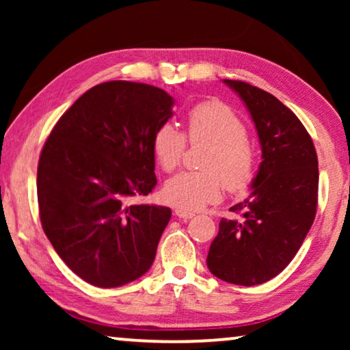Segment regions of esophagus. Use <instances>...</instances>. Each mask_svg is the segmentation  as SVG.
<instances>
[{
    "label": "esophagus",
    "mask_w": 350,
    "mask_h": 350,
    "mask_svg": "<svg viewBox=\"0 0 350 350\" xmlns=\"http://www.w3.org/2000/svg\"><path fill=\"white\" fill-rule=\"evenodd\" d=\"M175 215L178 218H181V219H189V218L194 217L193 212H186V210H183V208H176L175 210Z\"/></svg>",
    "instance_id": "34e87169"
}]
</instances>
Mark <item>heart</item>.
Returning <instances> with one entry per match:
<instances>
[{
  "label": "heart",
  "instance_id": "1",
  "mask_svg": "<svg viewBox=\"0 0 350 350\" xmlns=\"http://www.w3.org/2000/svg\"><path fill=\"white\" fill-rule=\"evenodd\" d=\"M186 135L191 142L212 145L202 172H181L164 186V198L175 207L200 210L221 199L223 188L243 191L255 176V151L247 140V129L237 114L219 102L196 105L186 118ZM186 148L185 133L165 122L152 137V151L159 165L172 172L180 165Z\"/></svg>",
  "mask_w": 350,
  "mask_h": 350
}]
</instances>
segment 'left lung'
Here are the masks:
<instances>
[{"label":"left lung","instance_id":"1","mask_svg":"<svg viewBox=\"0 0 350 350\" xmlns=\"http://www.w3.org/2000/svg\"><path fill=\"white\" fill-rule=\"evenodd\" d=\"M245 105L261 146L252 193L231 207L210 245L207 266L234 285H260L280 274L304 242L317 210L319 161L296 114L266 90L223 79Z\"/></svg>","mask_w":350,"mask_h":350}]
</instances>
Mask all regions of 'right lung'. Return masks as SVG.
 <instances>
[{
  "mask_svg": "<svg viewBox=\"0 0 350 350\" xmlns=\"http://www.w3.org/2000/svg\"><path fill=\"white\" fill-rule=\"evenodd\" d=\"M174 103L154 85L109 81L81 95L44 143L36 180L42 229L90 285H126L154 261L172 210L133 199L157 183L152 137Z\"/></svg>",
  "mask_w": 350,
  "mask_h": 350,
  "instance_id": "1",
  "label": "right lung"
}]
</instances>
